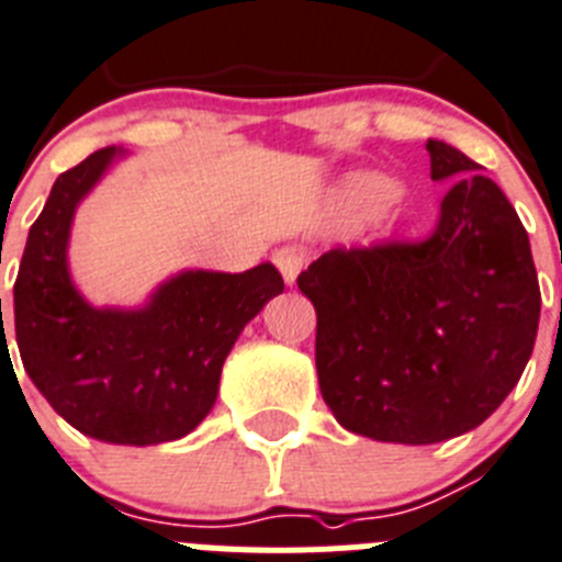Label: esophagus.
<instances>
[{"label": "esophagus", "instance_id": "34e87169", "mask_svg": "<svg viewBox=\"0 0 562 562\" xmlns=\"http://www.w3.org/2000/svg\"><path fill=\"white\" fill-rule=\"evenodd\" d=\"M307 263V255L305 249H299V246H280V249L274 251V266L280 269L282 280L288 282V285H293L299 277V271L305 269Z\"/></svg>", "mask_w": 562, "mask_h": 562}]
</instances>
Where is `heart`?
<instances>
[{"label": "heart", "mask_w": 562, "mask_h": 562, "mask_svg": "<svg viewBox=\"0 0 562 562\" xmlns=\"http://www.w3.org/2000/svg\"><path fill=\"white\" fill-rule=\"evenodd\" d=\"M391 182L382 180V177H360L349 188V196L360 199V202H382V199L391 196Z\"/></svg>", "instance_id": "1"}]
</instances>
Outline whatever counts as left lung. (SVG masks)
I'll list each match as a JSON object with an SVG mask.
<instances>
[{"instance_id": "8db88e82", "label": "left lung", "mask_w": 562, "mask_h": 562, "mask_svg": "<svg viewBox=\"0 0 562 562\" xmlns=\"http://www.w3.org/2000/svg\"><path fill=\"white\" fill-rule=\"evenodd\" d=\"M427 151L432 180H454L429 238L338 246L296 280L333 416L411 447L480 427L521 380L541 318L516 207L460 149L429 138Z\"/></svg>"}]
</instances>
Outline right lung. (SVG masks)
I'll use <instances>...</instances> for the list:
<instances>
[{
  "mask_svg": "<svg viewBox=\"0 0 562 562\" xmlns=\"http://www.w3.org/2000/svg\"><path fill=\"white\" fill-rule=\"evenodd\" d=\"M122 155L104 146L55 180L21 257L13 324L24 371L57 416L104 443L151 447L207 416L240 329L285 285L271 263L244 274L196 269L162 282L138 311L88 305L68 274V233L77 204Z\"/></svg>",
  "mask_w": 562,
  "mask_h": 562,
  "instance_id": "1",
  "label": "right lung"
}]
</instances>
